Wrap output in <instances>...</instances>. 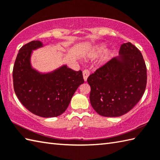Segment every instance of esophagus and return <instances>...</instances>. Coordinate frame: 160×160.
<instances>
[{"mask_svg":"<svg viewBox=\"0 0 160 160\" xmlns=\"http://www.w3.org/2000/svg\"><path fill=\"white\" fill-rule=\"evenodd\" d=\"M82 75H83V78H84V80L87 81V80H88V78L89 75V71L88 70H84L83 71V72H82Z\"/></svg>","mask_w":160,"mask_h":160,"instance_id":"obj_1","label":"esophagus"}]
</instances>
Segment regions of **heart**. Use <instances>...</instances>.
<instances>
[{"instance_id": "obj_1", "label": "heart", "mask_w": 160, "mask_h": 160, "mask_svg": "<svg viewBox=\"0 0 160 160\" xmlns=\"http://www.w3.org/2000/svg\"><path fill=\"white\" fill-rule=\"evenodd\" d=\"M106 45H101L99 46H97L96 47L94 50H93L91 52L89 53V57H96L100 55L101 53L102 54V56L99 59V63L101 64H103L106 62H108L110 60V58L112 57V53L108 50H106Z\"/></svg>"}]
</instances>
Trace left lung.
<instances>
[{
	"label": "left lung",
	"instance_id": "obj_1",
	"mask_svg": "<svg viewBox=\"0 0 160 160\" xmlns=\"http://www.w3.org/2000/svg\"><path fill=\"white\" fill-rule=\"evenodd\" d=\"M88 82L90 103L98 115H124L138 102L146 88L147 69L141 52L131 42L123 43L119 56L90 75Z\"/></svg>",
	"mask_w": 160,
	"mask_h": 160
}]
</instances>
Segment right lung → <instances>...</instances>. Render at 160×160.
Returning <instances> with one entry per match:
<instances>
[{"instance_id":"add662e5","label":"right lung","mask_w":160,"mask_h":160,"mask_svg":"<svg viewBox=\"0 0 160 160\" xmlns=\"http://www.w3.org/2000/svg\"><path fill=\"white\" fill-rule=\"evenodd\" d=\"M44 47L33 40L21 48L13 67L14 89L26 108L38 116L54 118L67 109L71 98L84 83L82 72L63 64L49 72H40L31 64L33 51Z\"/></svg>"}]
</instances>
